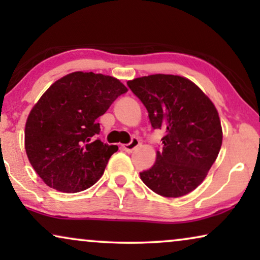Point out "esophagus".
Masks as SVG:
<instances>
[{
  "mask_svg": "<svg viewBox=\"0 0 260 260\" xmlns=\"http://www.w3.org/2000/svg\"><path fill=\"white\" fill-rule=\"evenodd\" d=\"M140 144H141V142H140V140H138V138H133V141L130 142L129 144H125L124 145V150H126V151H133V150H135V149L136 148H138L140 147Z\"/></svg>",
  "mask_w": 260,
  "mask_h": 260,
  "instance_id": "34e87169",
  "label": "esophagus"
}]
</instances>
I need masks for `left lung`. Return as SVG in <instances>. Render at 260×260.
<instances>
[{
    "label": "left lung",
    "instance_id": "obj_1",
    "mask_svg": "<svg viewBox=\"0 0 260 260\" xmlns=\"http://www.w3.org/2000/svg\"><path fill=\"white\" fill-rule=\"evenodd\" d=\"M148 110L154 129H162L156 162L141 173L152 191L183 197L200 186L218 157L222 127L215 105L198 85L174 74H151L127 81Z\"/></svg>",
    "mask_w": 260,
    "mask_h": 260
}]
</instances>
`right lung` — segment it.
I'll list each match as a JSON object with an SVG mask.
<instances>
[{
    "label": "right lung",
    "mask_w": 260,
    "mask_h": 260,
    "mask_svg": "<svg viewBox=\"0 0 260 260\" xmlns=\"http://www.w3.org/2000/svg\"><path fill=\"white\" fill-rule=\"evenodd\" d=\"M127 88L117 78L72 72L47 88L31 108L24 126V149L48 187L78 193L97 182L117 145L93 141L97 118Z\"/></svg>",
    "instance_id": "right-lung-1"
}]
</instances>
